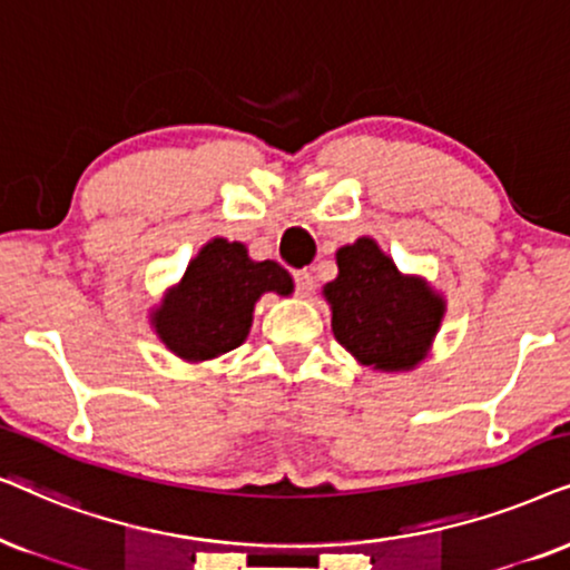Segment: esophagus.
<instances>
[{
	"label": "esophagus",
	"instance_id": "34e87169",
	"mask_svg": "<svg viewBox=\"0 0 570 570\" xmlns=\"http://www.w3.org/2000/svg\"><path fill=\"white\" fill-rule=\"evenodd\" d=\"M294 286H297L299 297H309V294H313V286H315L313 273H309V271L294 273Z\"/></svg>",
	"mask_w": 570,
	"mask_h": 570
}]
</instances>
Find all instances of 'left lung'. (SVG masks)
I'll use <instances>...</instances> for the list:
<instances>
[{"label": "left lung", "instance_id": "1", "mask_svg": "<svg viewBox=\"0 0 570 570\" xmlns=\"http://www.w3.org/2000/svg\"><path fill=\"white\" fill-rule=\"evenodd\" d=\"M336 263L338 276L323 289L336 342L379 371L413 368L442 323V297L402 276L368 236L338 249Z\"/></svg>", "mask_w": 570, "mask_h": 570}]
</instances>
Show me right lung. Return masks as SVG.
<instances>
[{
	"instance_id": "add662e5",
	"label": "right lung",
	"mask_w": 570,
	"mask_h": 570,
	"mask_svg": "<svg viewBox=\"0 0 570 570\" xmlns=\"http://www.w3.org/2000/svg\"><path fill=\"white\" fill-rule=\"evenodd\" d=\"M263 292L292 294V276L273 261H249L239 242L213 239L155 313V328L178 357H218L247 338Z\"/></svg>"
}]
</instances>
